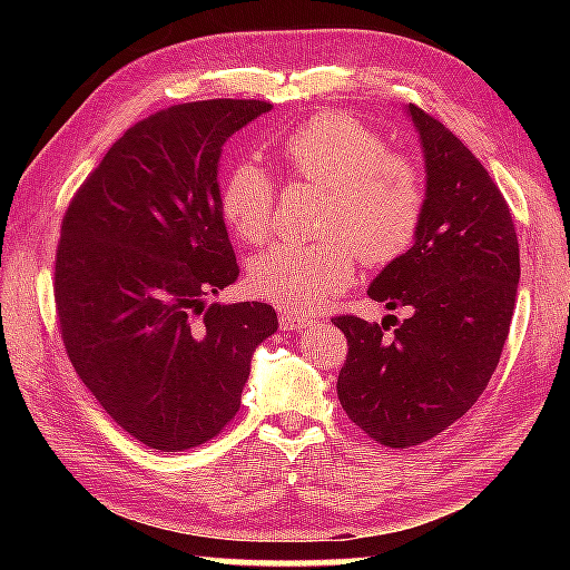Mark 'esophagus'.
Masks as SVG:
<instances>
[{
  "label": "esophagus",
  "mask_w": 570,
  "mask_h": 570,
  "mask_svg": "<svg viewBox=\"0 0 570 570\" xmlns=\"http://www.w3.org/2000/svg\"><path fill=\"white\" fill-rule=\"evenodd\" d=\"M282 326L286 332H296V330H304V326L312 324V320H306V316H296V314H282Z\"/></svg>",
  "instance_id": "obj_1"
}]
</instances>
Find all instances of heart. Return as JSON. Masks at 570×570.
<instances>
[{
    "label": "heart",
    "mask_w": 570,
    "mask_h": 570,
    "mask_svg": "<svg viewBox=\"0 0 570 570\" xmlns=\"http://www.w3.org/2000/svg\"><path fill=\"white\" fill-rule=\"evenodd\" d=\"M294 180L330 190L320 244L284 240L250 264V288L288 314H314L354 278V250L384 266L412 246L424 214V183L410 160L392 156L380 132L326 112L298 125L278 146ZM276 186L256 163H236L220 183L224 220L246 244H262L272 228Z\"/></svg>",
    "instance_id": "heart-1"
}]
</instances>
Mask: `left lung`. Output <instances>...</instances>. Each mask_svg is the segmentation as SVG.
<instances>
[{
    "mask_svg": "<svg viewBox=\"0 0 570 570\" xmlns=\"http://www.w3.org/2000/svg\"><path fill=\"white\" fill-rule=\"evenodd\" d=\"M407 118L424 156V214L414 244L370 298L410 316L390 330L336 316L350 344L336 394L350 420L387 448L428 442L488 387L508 340L520 282L513 216L480 160L417 105Z\"/></svg>",
    "mask_w": 570,
    "mask_h": 570,
    "instance_id": "8db88e82",
    "label": "left lung"
}]
</instances>
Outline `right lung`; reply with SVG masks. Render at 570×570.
<instances>
[{
    "instance_id": "obj_1",
    "label": "right lung",
    "mask_w": 570,
    "mask_h": 570,
    "mask_svg": "<svg viewBox=\"0 0 570 570\" xmlns=\"http://www.w3.org/2000/svg\"><path fill=\"white\" fill-rule=\"evenodd\" d=\"M274 105L200 100L135 122L62 218L55 304L67 356L100 407L142 445H204L236 417L262 302L206 304L238 264L218 206L224 142Z\"/></svg>"
}]
</instances>
